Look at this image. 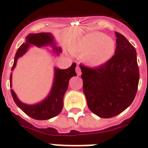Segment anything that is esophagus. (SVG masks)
<instances>
[{"instance_id": "34e87169", "label": "esophagus", "mask_w": 148, "mask_h": 148, "mask_svg": "<svg viewBox=\"0 0 148 148\" xmlns=\"http://www.w3.org/2000/svg\"><path fill=\"white\" fill-rule=\"evenodd\" d=\"M76 74H77L78 76H80V75H81V70H80V68H79V65L76 66Z\"/></svg>"}]
</instances>
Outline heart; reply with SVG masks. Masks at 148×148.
Instances as JSON below:
<instances>
[{
	"mask_svg": "<svg viewBox=\"0 0 148 148\" xmlns=\"http://www.w3.org/2000/svg\"><path fill=\"white\" fill-rule=\"evenodd\" d=\"M116 44L112 39L100 32L83 36L71 47L77 55H84V61L91 66H99L108 61L115 52Z\"/></svg>",
	"mask_w": 148,
	"mask_h": 148,
	"instance_id": "b5f03b06",
	"label": "heart"
}]
</instances>
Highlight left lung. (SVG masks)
Instances as JSON below:
<instances>
[{"mask_svg":"<svg viewBox=\"0 0 148 148\" xmlns=\"http://www.w3.org/2000/svg\"><path fill=\"white\" fill-rule=\"evenodd\" d=\"M112 57L96 68L79 65L83 91L90 111L101 118H112L128 108L135 99L139 80L136 49L116 32Z\"/></svg>","mask_w":148,"mask_h":148,"instance_id":"1","label":"left lung"}]
</instances>
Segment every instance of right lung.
Returning <instances> with one entry per match:
<instances>
[{
    "label": "right lung",
    "mask_w": 148,
    "mask_h": 148,
    "mask_svg": "<svg viewBox=\"0 0 148 148\" xmlns=\"http://www.w3.org/2000/svg\"><path fill=\"white\" fill-rule=\"evenodd\" d=\"M25 42L23 43L17 49L14 57V63L12 67V71L15 69L17 60L21 56L25 54L29 47L35 45L36 47L50 45L53 49V52L56 55H60L61 49L56 45L55 40L52 35L49 32H40V33H30L26 36ZM76 63H73L71 67L67 69H54V80L52 87L49 96L41 102L36 104L29 105L22 103L17 98L14 91L11 89V94L16 104L32 119L38 120L51 119L54 116L59 115L63 108V99L66 91L69 87V79L72 76H76ZM12 73L10 75V87H12Z\"/></svg>",
    "instance_id": "right-lung-1"
}]
</instances>
